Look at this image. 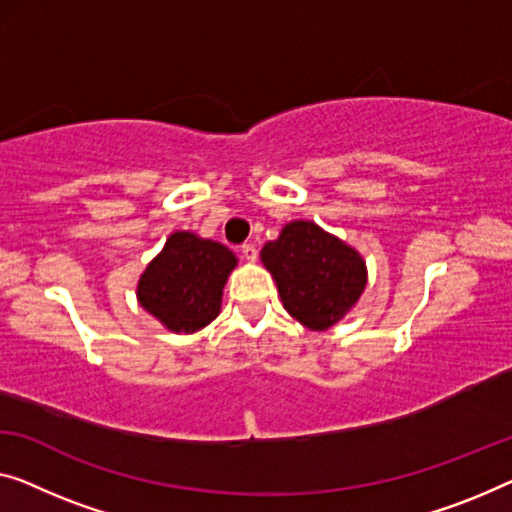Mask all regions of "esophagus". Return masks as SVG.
Listing matches in <instances>:
<instances>
[{
  "label": "esophagus",
  "mask_w": 512,
  "mask_h": 512,
  "mask_svg": "<svg viewBox=\"0 0 512 512\" xmlns=\"http://www.w3.org/2000/svg\"><path fill=\"white\" fill-rule=\"evenodd\" d=\"M241 257L246 259V262H255V259H257L255 243H243V246H241Z\"/></svg>",
  "instance_id": "34e87169"
}]
</instances>
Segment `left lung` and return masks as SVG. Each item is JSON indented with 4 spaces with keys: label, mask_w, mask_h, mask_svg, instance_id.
Listing matches in <instances>:
<instances>
[{
    "label": "left lung",
    "mask_w": 512,
    "mask_h": 512,
    "mask_svg": "<svg viewBox=\"0 0 512 512\" xmlns=\"http://www.w3.org/2000/svg\"><path fill=\"white\" fill-rule=\"evenodd\" d=\"M259 257L276 280L285 310L312 331L340 322L368 282L363 257L310 220L282 227Z\"/></svg>",
    "instance_id": "8db88e82"
}]
</instances>
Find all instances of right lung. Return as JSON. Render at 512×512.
<instances>
[{
	"mask_svg": "<svg viewBox=\"0 0 512 512\" xmlns=\"http://www.w3.org/2000/svg\"><path fill=\"white\" fill-rule=\"evenodd\" d=\"M236 255L223 243L174 232L137 282V301L174 333H195L220 312Z\"/></svg>",
	"mask_w": 512,
	"mask_h": 512,
	"instance_id": "1",
	"label": "right lung"
}]
</instances>
